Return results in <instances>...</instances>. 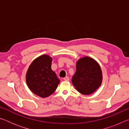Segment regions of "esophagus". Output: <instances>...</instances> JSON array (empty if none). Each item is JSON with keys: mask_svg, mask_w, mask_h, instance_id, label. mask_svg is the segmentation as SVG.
<instances>
[{"mask_svg": "<svg viewBox=\"0 0 129 129\" xmlns=\"http://www.w3.org/2000/svg\"><path fill=\"white\" fill-rule=\"evenodd\" d=\"M63 80H65V81H69V78L68 77H65L64 78H63Z\"/></svg>", "mask_w": 129, "mask_h": 129, "instance_id": "esophagus-1", "label": "esophagus"}]
</instances>
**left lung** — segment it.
I'll use <instances>...</instances> for the list:
<instances>
[{
	"label": "left lung",
	"instance_id": "8db88e82",
	"mask_svg": "<svg viewBox=\"0 0 129 129\" xmlns=\"http://www.w3.org/2000/svg\"><path fill=\"white\" fill-rule=\"evenodd\" d=\"M102 81V70L94 59L85 56L77 61L72 82L78 91L82 94L90 95L101 86Z\"/></svg>",
	"mask_w": 129,
	"mask_h": 129
}]
</instances>
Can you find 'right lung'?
Instances as JSON below:
<instances>
[{
  "mask_svg": "<svg viewBox=\"0 0 129 129\" xmlns=\"http://www.w3.org/2000/svg\"><path fill=\"white\" fill-rule=\"evenodd\" d=\"M52 58L43 54L35 58L26 73V82L35 94L41 98L49 97L54 93L60 80L51 69Z\"/></svg>",
  "mask_w": 129,
  "mask_h": 129,
  "instance_id": "add662e5",
  "label": "right lung"
}]
</instances>
